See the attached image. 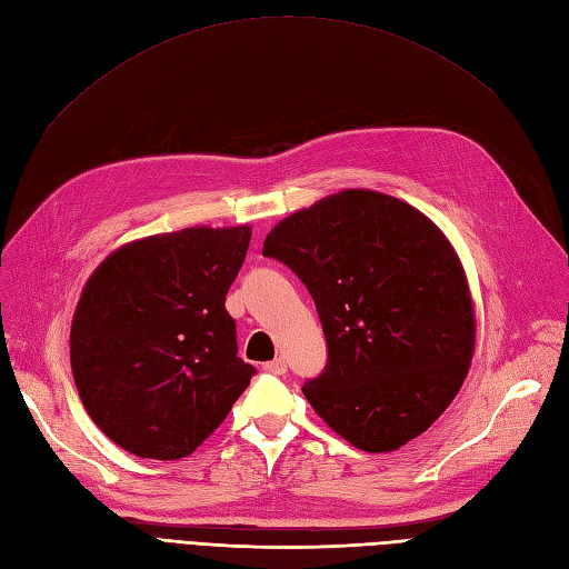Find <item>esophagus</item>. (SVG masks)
Instances as JSON below:
<instances>
[{
	"instance_id": "34e87169",
	"label": "esophagus",
	"mask_w": 569,
	"mask_h": 569,
	"mask_svg": "<svg viewBox=\"0 0 569 569\" xmlns=\"http://www.w3.org/2000/svg\"><path fill=\"white\" fill-rule=\"evenodd\" d=\"M263 370L270 372V375H284L287 372V363L282 358H274V360H268V363H263Z\"/></svg>"
}]
</instances>
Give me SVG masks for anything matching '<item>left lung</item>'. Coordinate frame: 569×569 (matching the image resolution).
<instances>
[{
	"mask_svg": "<svg viewBox=\"0 0 569 569\" xmlns=\"http://www.w3.org/2000/svg\"><path fill=\"white\" fill-rule=\"evenodd\" d=\"M263 256L316 301L327 366L303 396L327 427L368 453L427 432L475 353V303L449 237L401 199L343 189L280 220Z\"/></svg>",
	"mask_w": 569,
	"mask_h": 569,
	"instance_id": "left-lung-1",
	"label": "left lung"
}]
</instances>
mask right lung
Listing matches in <instances>:
<instances>
[{
  "label": "right lung",
  "mask_w": 569,
  "mask_h": 569,
  "mask_svg": "<svg viewBox=\"0 0 569 569\" xmlns=\"http://www.w3.org/2000/svg\"><path fill=\"white\" fill-rule=\"evenodd\" d=\"M251 228H184L111 251L84 282L71 370L84 410L120 449L178 460L209 439L253 377L237 356L228 289Z\"/></svg>",
  "instance_id": "1"
}]
</instances>
